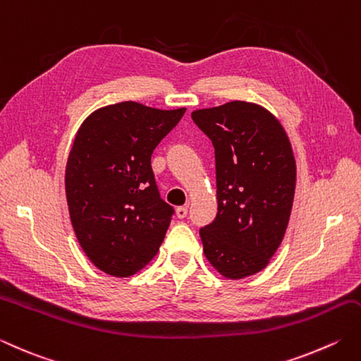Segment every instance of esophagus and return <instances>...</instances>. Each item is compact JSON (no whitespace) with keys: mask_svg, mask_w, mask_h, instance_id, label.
I'll return each instance as SVG.
<instances>
[{"mask_svg":"<svg viewBox=\"0 0 361 361\" xmlns=\"http://www.w3.org/2000/svg\"><path fill=\"white\" fill-rule=\"evenodd\" d=\"M175 213H176V217H178V219H185L188 216V208L186 207H178V208H176Z\"/></svg>","mask_w":361,"mask_h":361,"instance_id":"34e87169","label":"esophagus"}]
</instances>
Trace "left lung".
<instances>
[{"label":"left lung","instance_id":"1","mask_svg":"<svg viewBox=\"0 0 361 361\" xmlns=\"http://www.w3.org/2000/svg\"><path fill=\"white\" fill-rule=\"evenodd\" d=\"M214 145L217 214L200 228L204 257L225 279L263 271L285 238L298 167L288 134L271 111L228 102L192 111Z\"/></svg>","mask_w":361,"mask_h":361}]
</instances>
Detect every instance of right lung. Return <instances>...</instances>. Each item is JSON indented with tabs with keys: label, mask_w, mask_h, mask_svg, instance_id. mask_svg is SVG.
<instances>
[{
	"label": "right lung",
	"mask_w": 361,
	"mask_h": 361,
	"mask_svg": "<svg viewBox=\"0 0 361 361\" xmlns=\"http://www.w3.org/2000/svg\"><path fill=\"white\" fill-rule=\"evenodd\" d=\"M186 108L122 102L97 109L78 130L66 167L68 214L98 269L125 279L150 263L173 208L159 197L152 153Z\"/></svg>",
	"instance_id": "add662e5"
}]
</instances>
